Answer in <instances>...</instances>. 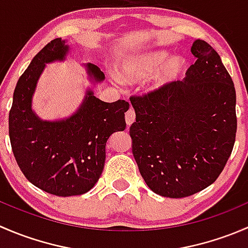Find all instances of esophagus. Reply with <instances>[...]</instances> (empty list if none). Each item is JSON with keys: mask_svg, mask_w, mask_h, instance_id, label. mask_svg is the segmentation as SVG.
<instances>
[{"mask_svg": "<svg viewBox=\"0 0 248 248\" xmlns=\"http://www.w3.org/2000/svg\"><path fill=\"white\" fill-rule=\"evenodd\" d=\"M126 124H127V126H131L132 124H133L134 121H136V112H134V110L133 109H129L128 111L126 112Z\"/></svg>", "mask_w": 248, "mask_h": 248, "instance_id": "34e87169", "label": "esophagus"}]
</instances>
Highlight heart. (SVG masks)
<instances>
[{
  "label": "heart",
  "mask_w": 248,
  "mask_h": 248,
  "mask_svg": "<svg viewBox=\"0 0 248 248\" xmlns=\"http://www.w3.org/2000/svg\"><path fill=\"white\" fill-rule=\"evenodd\" d=\"M167 60H168V54L166 51L151 52L145 56L128 60L124 62L121 68L122 79L127 82L144 79L159 71L164 66ZM185 69H186V61L184 57H174L166 64L162 73L159 74L156 87H163L176 81L182 76Z\"/></svg>",
  "instance_id": "1"
}]
</instances>
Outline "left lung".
Listing matches in <instances>:
<instances>
[{"label": "left lung", "instance_id": "left-lung-1", "mask_svg": "<svg viewBox=\"0 0 248 248\" xmlns=\"http://www.w3.org/2000/svg\"><path fill=\"white\" fill-rule=\"evenodd\" d=\"M182 81L132 96V152L151 191L184 198L214 184L236 134L234 82L216 50L197 39Z\"/></svg>", "mask_w": 248, "mask_h": 248}]
</instances>
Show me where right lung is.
Returning a JSON list of instances; mask_svg holds the SVG:
<instances>
[{"mask_svg": "<svg viewBox=\"0 0 248 248\" xmlns=\"http://www.w3.org/2000/svg\"><path fill=\"white\" fill-rule=\"evenodd\" d=\"M69 46L56 38L31 61L16 82L9 111V139L19 168L31 184L59 197L89 192L101 177L106 145L114 132L124 131L128 102L106 103L87 90L81 106L72 116L44 121L32 110V97L46 63L63 61ZM93 82L104 80L96 64L87 63Z\"/></svg>", "mask_w": 248, "mask_h": 248, "instance_id": "add662e5", "label": "right lung"}]
</instances>
